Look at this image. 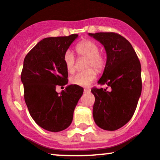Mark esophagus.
<instances>
[{"label":"esophagus","mask_w":160,"mask_h":160,"mask_svg":"<svg viewBox=\"0 0 160 160\" xmlns=\"http://www.w3.org/2000/svg\"><path fill=\"white\" fill-rule=\"evenodd\" d=\"M90 92V89H84V92Z\"/></svg>","instance_id":"1"}]
</instances>
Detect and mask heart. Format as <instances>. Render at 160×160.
I'll return each mask as SVG.
<instances>
[{"instance_id":"b5f03b06","label":"heart","mask_w":160,"mask_h":160,"mask_svg":"<svg viewBox=\"0 0 160 160\" xmlns=\"http://www.w3.org/2000/svg\"><path fill=\"white\" fill-rule=\"evenodd\" d=\"M98 45L92 40H85L80 42L76 47V51L79 56L87 58L86 68L92 67L98 71H102L105 66V58L103 55L98 52ZM63 62L66 71L68 73L74 71L75 58L74 54L70 50H67L63 56ZM97 76L95 70L89 69L82 72L77 73L70 78V81L72 84L79 86H89L92 83Z\"/></svg>"}]
</instances>
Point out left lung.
<instances>
[{
	"label": "left lung",
	"instance_id": "obj_1",
	"mask_svg": "<svg viewBox=\"0 0 160 160\" xmlns=\"http://www.w3.org/2000/svg\"><path fill=\"white\" fill-rule=\"evenodd\" d=\"M104 46L107 61L98 83L111 88H93L95 101L93 118L98 127L114 131L131 120L141 94V63L132 46L126 38L113 32L89 33Z\"/></svg>",
	"mask_w": 160,
	"mask_h": 160
}]
</instances>
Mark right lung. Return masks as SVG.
I'll return each mask as SVG.
<instances>
[{"label": "right lung", "instance_id": "obj_1", "mask_svg": "<svg viewBox=\"0 0 160 160\" xmlns=\"http://www.w3.org/2000/svg\"><path fill=\"white\" fill-rule=\"evenodd\" d=\"M78 34L47 38L37 43L25 56L21 80L24 98L30 115L40 127L57 132L67 128L83 89L68 85L60 93L56 86L68 83V74L64 54Z\"/></svg>", "mask_w": 160, "mask_h": 160}]
</instances>
